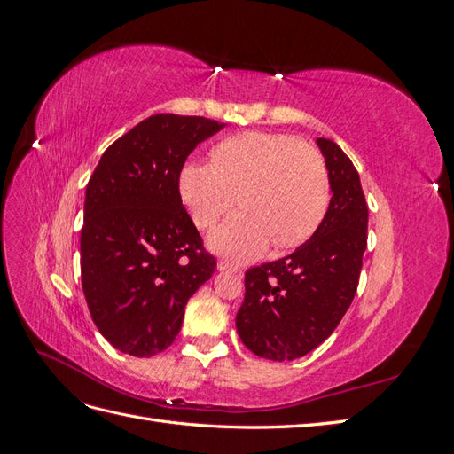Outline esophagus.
<instances>
[{"label": "esophagus", "instance_id": "34e87169", "mask_svg": "<svg viewBox=\"0 0 454 454\" xmlns=\"http://www.w3.org/2000/svg\"><path fill=\"white\" fill-rule=\"evenodd\" d=\"M217 269H219V270H225V272H240V267L229 263V261H219Z\"/></svg>", "mask_w": 454, "mask_h": 454}]
</instances>
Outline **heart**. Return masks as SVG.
<instances>
[{"instance_id":"heart-1","label":"heart","mask_w":454,"mask_h":454,"mask_svg":"<svg viewBox=\"0 0 454 454\" xmlns=\"http://www.w3.org/2000/svg\"><path fill=\"white\" fill-rule=\"evenodd\" d=\"M177 195L210 246L231 259H254L269 242L277 252L305 244L327 210V174L312 145L278 132L248 130L214 145L210 164L189 160L177 174Z\"/></svg>"}]
</instances>
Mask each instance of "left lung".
Segmentation results:
<instances>
[{
  "label": "left lung",
  "mask_w": 454,
  "mask_h": 454,
  "mask_svg": "<svg viewBox=\"0 0 454 454\" xmlns=\"http://www.w3.org/2000/svg\"><path fill=\"white\" fill-rule=\"evenodd\" d=\"M332 200L314 235L272 263L246 270L237 332L259 358L290 362L333 333L358 290L367 248V202L352 160L318 138Z\"/></svg>",
  "instance_id": "left-lung-1"
}]
</instances>
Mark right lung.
Returning a JSON list of instances; mask_svg holds the SVG:
<instances>
[{
  "instance_id": "1",
  "label": "right lung",
  "mask_w": 454,
  "mask_h": 454,
  "mask_svg": "<svg viewBox=\"0 0 454 454\" xmlns=\"http://www.w3.org/2000/svg\"><path fill=\"white\" fill-rule=\"evenodd\" d=\"M225 125L151 115L109 145L90 176L81 229V282L98 332L117 350L149 358L180 333L189 297L215 259L177 195V174Z\"/></svg>"
}]
</instances>
